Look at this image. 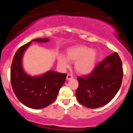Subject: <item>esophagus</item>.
<instances>
[{
    "mask_svg": "<svg viewBox=\"0 0 133 133\" xmlns=\"http://www.w3.org/2000/svg\"><path fill=\"white\" fill-rule=\"evenodd\" d=\"M72 78H74V76L72 74H68V75H67V79H68V80H70V79Z\"/></svg>",
    "mask_w": 133,
    "mask_h": 133,
    "instance_id": "1",
    "label": "esophagus"
}]
</instances>
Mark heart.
<instances>
[{
	"instance_id": "obj_1",
	"label": "heart",
	"mask_w": 133,
	"mask_h": 133,
	"mask_svg": "<svg viewBox=\"0 0 133 133\" xmlns=\"http://www.w3.org/2000/svg\"><path fill=\"white\" fill-rule=\"evenodd\" d=\"M67 57L63 55L57 57L58 64L62 68H66L69 65V61L75 62V69L77 72L86 74L91 72L94 68L97 59L96 51L90 49L84 45H78L69 49L67 51Z\"/></svg>"
}]
</instances>
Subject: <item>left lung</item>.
I'll list each match as a JSON object with an SVG mask.
<instances>
[{
	"label": "left lung",
	"instance_id": "obj_1",
	"mask_svg": "<svg viewBox=\"0 0 133 133\" xmlns=\"http://www.w3.org/2000/svg\"><path fill=\"white\" fill-rule=\"evenodd\" d=\"M123 77L121 59L117 52L108 56L86 76L77 77L79 103L95 109L109 103L118 92Z\"/></svg>",
	"mask_w": 133,
	"mask_h": 133
}]
</instances>
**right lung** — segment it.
Wrapping results in <instances>:
<instances>
[{
	"label": "right lung",
	"instance_id": "obj_1",
	"mask_svg": "<svg viewBox=\"0 0 133 133\" xmlns=\"http://www.w3.org/2000/svg\"><path fill=\"white\" fill-rule=\"evenodd\" d=\"M47 38L32 41L45 42ZM31 42L21 46L14 56L10 69V82L14 92L21 103L32 109H42L57 98L59 89L65 82L67 74L50 71L42 76L31 77L25 74L22 66L24 51Z\"/></svg>",
	"mask_w": 133,
	"mask_h": 133
}]
</instances>
